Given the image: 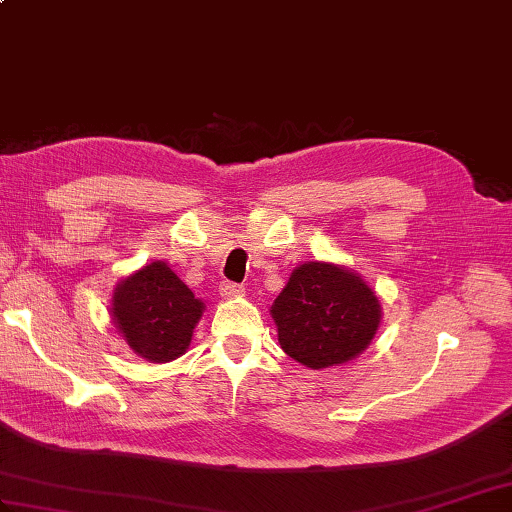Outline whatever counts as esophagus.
<instances>
[{
    "label": "esophagus",
    "mask_w": 512,
    "mask_h": 512,
    "mask_svg": "<svg viewBox=\"0 0 512 512\" xmlns=\"http://www.w3.org/2000/svg\"><path fill=\"white\" fill-rule=\"evenodd\" d=\"M220 295L224 299H235V297H242L244 295V286L239 284H231V281H224V284L220 286Z\"/></svg>",
    "instance_id": "34e87169"
}]
</instances>
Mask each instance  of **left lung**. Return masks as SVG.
Here are the masks:
<instances>
[{"instance_id":"1","label":"left lung","mask_w":512,"mask_h":512,"mask_svg":"<svg viewBox=\"0 0 512 512\" xmlns=\"http://www.w3.org/2000/svg\"><path fill=\"white\" fill-rule=\"evenodd\" d=\"M270 314L281 350L310 369L354 361L383 321L376 290L356 270L332 262L299 264Z\"/></svg>"}]
</instances>
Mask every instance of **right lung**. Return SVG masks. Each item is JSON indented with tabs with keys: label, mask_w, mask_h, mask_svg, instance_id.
Segmentation results:
<instances>
[{
	"label": "right lung",
	"mask_w": 512,
	"mask_h": 512,
	"mask_svg": "<svg viewBox=\"0 0 512 512\" xmlns=\"http://www.w3.org/2000/svg\"><path fill=\"white\" fill-rule=\"evenodd\" d=\"M204 301L162 259L118 281L110 319L132 352L149 363H171L189 350Z\"/></svg>",
	"instance_id": "1"
}]
</instances>
